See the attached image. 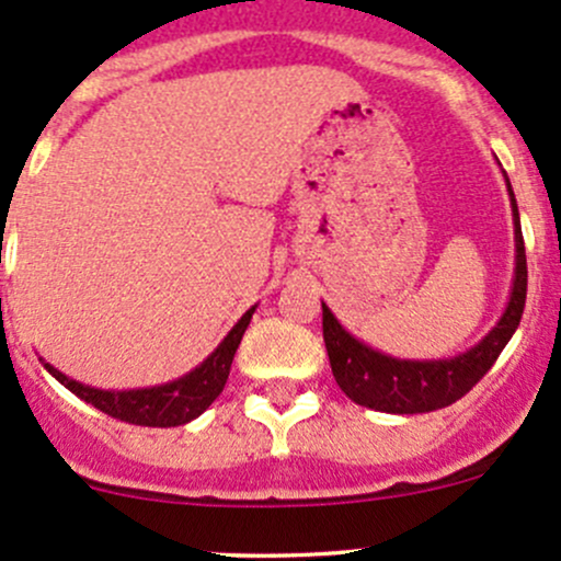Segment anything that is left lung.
Wrapping results in <instances>:
<instances>
[{
    "label": "left lung",
    "mask_w": 561,
    "mask_h": 561,
    "mask_svg": "<svg viewBox=\"0 0 561 561\" xmlns=\"http://www.w3.org/2000/svg\"><path fill=\"white\" fill-rule=\"evenodd\" d=\"M502 175H505L513 208L516 268H513L511 298L505 304V312L478 344H472L463 353L448 355V358H396V355L366 344L364 339L353 336L336 320V314L322 304V339H325L331 371L339 388L355 404L377 412H390V415L443 410V407L461 399L463 393H469L474 382L483 380L485 371L494 366L505 344L511 342L518 322H522L526 304V252L516 195H513L507 173L502 171Z\"/></svg>",
    "instance_id": "left-lung-1"
}]
</instances>
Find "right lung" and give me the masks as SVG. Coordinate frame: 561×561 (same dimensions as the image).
I'll return each instance as SVG.
<instances>
[{
	"instance_id": "right-lung-1",
	"label": "right lung",
	"mask_w": 561,
	"mask_h": 561,
	"mask_svg": "<svg viewBox=\"0 0 561 561\" xmlns=\"http://www.w3.org/2000/svg\"><path fill=\"white\" fill-rule=\"evenodd\" d=\"M254 309H257V304L241 314V320L230 328L228 336L217 344V350H214L208 358H203L195 369L181 375L179 380L162 382V386L129 390L92 388L72 380V377L61 375L56 366L45 364L43 358L39 360H43V366L48 369L50 377H56V380H59L67 390H72L78 399L98 407L105 415L118 417V421L124 423H135V426H184V423L203 415V412L214 404V399L222 393L230 375V364H233V355L236 350H239L241 339H244V331L249 320H252Z\"/></svg>"
}]
</instances>
